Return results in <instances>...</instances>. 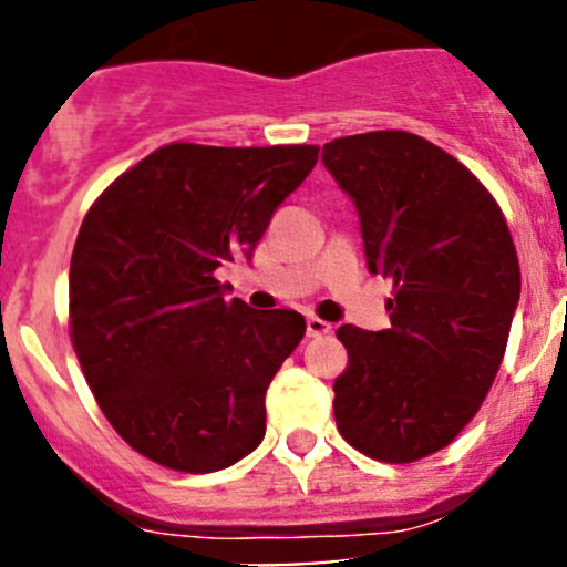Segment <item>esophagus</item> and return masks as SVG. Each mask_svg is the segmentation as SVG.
Wrapping results in <instances>:
<instances>
[{"mask_svg":"<svg viewBox=\"0 0 567 567\" xmlns=\"http://www.w3.org/2000/svg\"><path fill=\"white\" fill-rule=\"evenodd\" d=\"M330 330H333V324L320 320V317H309L306 320V333H309V338H320V336H328Z\"/></svg>","mask_w":567,"mask_h":567,"instance_id":"esophagus-1","label":"esophagus"}]
</instances>
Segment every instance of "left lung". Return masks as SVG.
I'll return each mask as SVG.
<instances>
[{
	"label": "left lung",
	"instance_id": "obj_1",
	"mask_svg": "<svg viewBox=\"0 0 567 567\" xmlns=\"http://www.w3.org/2000/svg\"><path fill=\"white\" fill-rule=\"evenodd\" d=\"M354 202L368 269L394 282L386 330L338 328L349 368L333 383L341 437L386 464L451 445L496 379L519 303L504 213L458 159L413 133L322 146Z\"/></svg>",
	"mask_w": 567,
	"mask_h": 567
}]
</instances>
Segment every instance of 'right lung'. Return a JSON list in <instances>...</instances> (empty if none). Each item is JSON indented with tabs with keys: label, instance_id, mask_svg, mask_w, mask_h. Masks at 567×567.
I'll return each mask as SVG.
<instances>
[{
	"label": "right lung",
	"instance_id": "1",
	"mask_svg": "<svg viewBox=\"0 0 567 567\" xmlns=\"http://www.w3.org/2000/svg\"><path fill=\"white\" fill-rule=\"evenodd\" d=\"M317 154L171 143L82 220L69 271L74 351L116 434L167 470L218 472L261 445L266 389L306 320L226 301L216 269L250 261Z\"/></svg>",
	"mask_w": 567,
	"mask_h": 567
}]
</instances>
